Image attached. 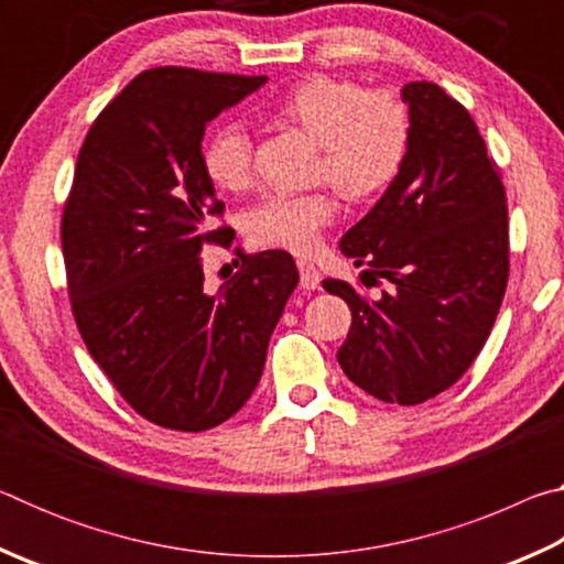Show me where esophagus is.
Returning <instances> with one entry per match:
<instances>
[{
    "label": "esophagus",
    "mask_w": 564,
    "mask_h": 564,
    "mask_svg": "<svg viewBox=\"0 0 564 564\" xmlns=\"http://www.w3.org/2000/svg\"><path fill=\"white\" fill-rule=\"evenodd\" d=\"M299 273H301V289L313 291L321 285V273L311 261H299Z\"/></svg>",
    "instance_id": "34e87169"
}]
</instances>
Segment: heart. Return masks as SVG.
Here are the masks:
<instances>
[{"label": "heart", "mask_w": 564, "mask_h": 564, "mask_svg": "<svg viewBox=\"0 0 564 564\" xmlns=\"http://www.w3.org/2000/svg\"><path fill=\"white\" fill-rule=\"evenodd\" d=\"M273 113L318 139V176L350 202H362L395 178L405 159L410 119L405 104L390 91H362L338 76H308L283 94ZM204 174L216 188L243 191L253 174V144L241 123H226L202 149ZM336 216L328 191L271 194L246 218L256 246L308 253Z\"/></svg>", "instance_id": "heart-1"}]
</instances>
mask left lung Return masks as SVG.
I'll list each match as a JSON object with an SVG mask.
<instances>
[{"label": "left lung", "mask_w": 564, "mask_h": 564, "mask_svg": "<svg viewBox=\"0 0 564 564\" xmlns=\"http://www.w3.org/2000/svg\"><path fill=\"white\" fill-rule=\"evenodd\" d=\"M410 137L386 194L340 238L343 256L366 265L362 283L393 289L368 299L350 283L323 289L350 308L338 362L352 383L383 403L417 405L473 366L498 318L508 285V204L460 101L431 82H410Z\"/></svg>", "instance_id": "obj_1"}]
</instances>
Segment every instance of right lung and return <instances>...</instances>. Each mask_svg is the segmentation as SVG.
<instances>
[{
	"mask_svg": "<svg viewBox=\"0 0 564 564\" xmlns=\"http://www.w3.org/2000/svg\"><path fill=\"white\" fill-rule=\"evenodd\" d=\"M265 84L159 66L107 104L84 139L62 216L72 313L91 358L141 417L202 433L259 386L271 333L299 285L291 253H243L218 293L202 251L231 228L202 166L206 123Z\"/></svg>",
	"mask_w": 564,
	"mask_h": 564,
	"instance_id": "right-lung-1",
	"label": "right lung"
}]
</instances>
